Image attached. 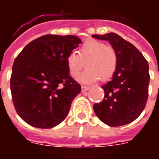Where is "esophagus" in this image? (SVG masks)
Segmentation results:
<instances>
[{"label":"esophagus","instance_id":"obj_1","mask_svg":"<svg viewBox=\"0 0 159 159\" xmlns=\"http://www.w3.org/2000/svg\"><path fill=\"white\" fill-rule=\"evenodd\" d=\"M90 89L89 87H87V86H82V92H86V91H88Z\"/></svg>","mask_w":159,"mask_h":159}]
</instances>
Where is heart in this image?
Wrapping results in <instances>:
<instances>
[{"mask_svg": "<svg viewBox=\"0 0 159 159\" xmlns=\"http://www.w3.org/2000/svg\"><path fill=\"white\" fill-rule=\"evenodd\" d=\"M76 53L67 56L66 63L69 74L77 78L83 67H87L79 77L83 83H91L97 80L106 81L113 76L117 67L118 57L116 50L101 41H85Z\"/></svg>", "mask_w": 159, "mask_h": 159, "instance_id": "1", "label": "heart"}]
</instances>
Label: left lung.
Segmentation results:
<instances>
[{"label": "left lung", "instance_id": "1", "mask_svg": "<svg viewBox=\"0 0 159 159\" xmlns=\"http://www.w3.org/2000/svg\"><path fill=\"white\" fill-rule=\"evenodd\" d=\"M92 37L108 41L118 57L111 80L102 87L104 99L93 106L95 113L109 126L131 123L140 116L148 100L150 79L148 62L132 43L116 34H93Z\"/></svg>", "mask_w": 159, "mask_h": 159}]
</instances>
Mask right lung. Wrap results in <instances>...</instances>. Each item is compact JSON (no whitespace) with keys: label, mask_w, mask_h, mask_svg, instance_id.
I'll return each mask as SVG.
<instances>
[{"label":"right lung","mask_w":159,"mask_h":159,"mask_svg":"<svg viewBox=\"0 0 159 159\" xmlns=\"http://www.w3.org/2000/svg\"><path fill=\"white\" fill-rule=\"evenodd\" d=\"M82 40L74 35L46 34L31 41L16 57L11 91L16 112L30 125L50 129L66 117L81 92L66 58Z\"/></svg>","instance_id":"obj_1"}]
</instances>
